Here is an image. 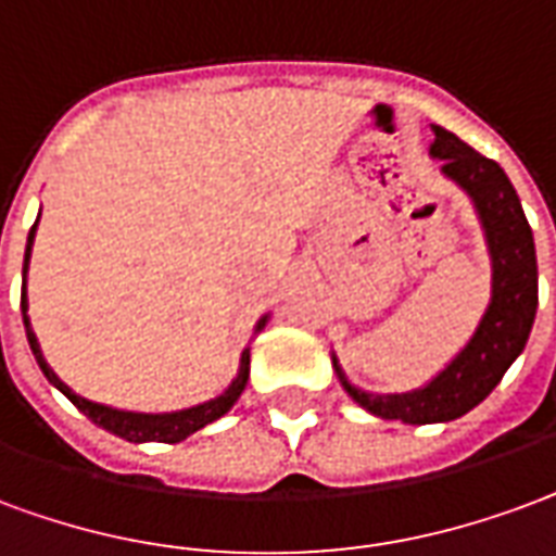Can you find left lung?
I'll return each instance as SVG.
<instances>
[{
	"mask_svg": "<svg viewBox=\"0 0 556 556\" xmlns=\"http://www.w3.org/2000/svg\"><path fill=\"white\" fill-rule=\"evenodd\" d=\"M430 159L442 164V174L459 185L471 200L486 238L492 291L466 348L447 362L433 380L413 392H365L353 386L332 353V371L353 401L386 421L404 425H442L454 421L480 401H486L501 377L528 344L536 318V247L516 188L501 164L471 150L454 131L433 126Z\"/></svg>",
	"mask_w": 556,
	"mask_h": 556,
	"instance_id": "8db88e82",
	"label": "left lung"
}]
</instances>
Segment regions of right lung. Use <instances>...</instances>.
Here are the masks:
<instances>
[{
  "instance_id": "1",
  "label": "right lung",
  "mask_w": 556,
  "mask_h": 556,
  "mask_svg": "<svg viewBox=\"0 0 556 556\" xmlns=\"http://www.w3.org/2000/svg\"><path fill=\"white\" fill-rule=\"evenodd\" d=\"M40 220V215H37ZM37 220L35 226L28 229V241H26V258H23V294H20V309H23V324H26V339L28 348L35 353L37 365H40V371L47 377L55 389H59L64 397H67L70 404L76 406L79 413H85L97 427L102 430H109V433L121 435L126 442H135V445H143V442H167V445H176V442H182L197 430H203L205 425H212L217 421L220 415H226L236 401L244 392L247 380H250V348H244L241 353V362H238V374L236 380L226 386L224 394H217L212 401H205V404L188 406V409H176V413H131V409H117V406H105L97 404V401H88V397H81L70 389L67 382L61 380L59 374L49 368L47 356L40 351V341H37L35 330H31V320H28V298H26V277H28V262H31V244H35V232H37ZM270 315H262L256 324V332L265 330V324Z\"/></svg>"
}]
</instances>
